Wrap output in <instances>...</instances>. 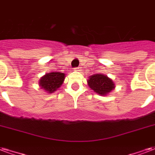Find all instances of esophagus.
<instances>
[{
	"label": "esophagus",
	"instance_id": "34e87169",
	"mask_svg": "<svg viewBox=\"0 0 155 155\" xmlns=\"http://www.w3.org/2000/svg\"><path fill=\"white\" fill-rule=\"evenodd\" d=\"M74 70H75V71H80L81 69H80L79 67H76V68H74Z\"/></svg>",
	"mask_w": 155,
	"mask_h": 155
}]
</instances>
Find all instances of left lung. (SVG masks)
<instances>
[{
	"label": "left lung",
	"mask_w": 155,
	"mask_h": 155,
	"mask_svg": "<svg viewBox=\"0 0 155 155\" xmlns=\"http://www.w3.org/2000/svg\"><path fill=\"white\" fill-rule=\"evenodd\" d=\"M88 86L99 95H106L115 88L111 79L104 74H94L89 77Z\"/></svg>",
	"instance_id": "left-lung-1"
}]
</instances>
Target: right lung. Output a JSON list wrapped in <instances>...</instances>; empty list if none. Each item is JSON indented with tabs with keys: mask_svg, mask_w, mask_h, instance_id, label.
Listing matches in <instances>:
<instances>
[{
	"mask_svg": "<svg viewBox=\"0 0 155 155\" xmlns=\"http://www.w3.org/2000/svg\"><path fill=\"white\" fill-rule=\"evenodd\" d=\"M64 75L65 74L64 73L59 72H52L47 74L40 78L39 86L48 93H52L56 91L61 86V84L64 82Z\"/></svg>",
	"mask_w": 155,
	"mask_h": 155,
	"instance_id": "obj_1",
	"label": "right lung"
}]
</instances>
